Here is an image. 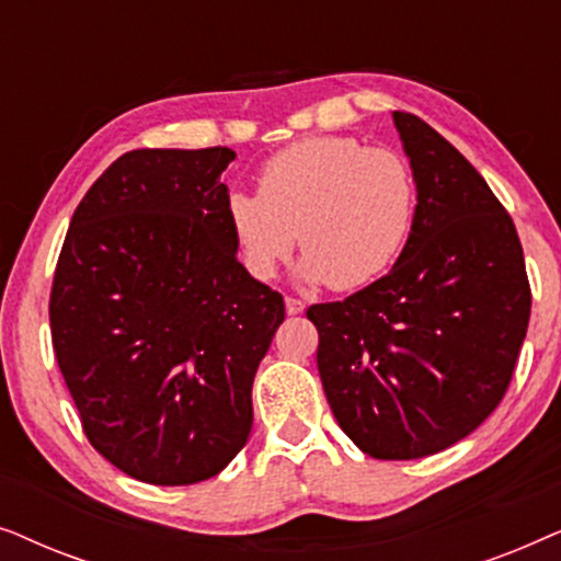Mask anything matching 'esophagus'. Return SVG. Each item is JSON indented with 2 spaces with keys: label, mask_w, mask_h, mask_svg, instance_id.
I'll use <instances>...</instances> for the list:
<instances>
[{
  "label": "esophagus",
  "mask_w": 561,
  "mask_h": 561,
  "mask_svg": "<svg viewBox=\"0 0 561 561\" xmlns=\"http://www.w3.org/2000/svg\"><path fill=\"white\" fill-rule=\"evenodd\" d=\"M306 309V304L301 301V298L296 296H286V311L290 313V317H296V313H301Z\"/></svg>",
  "instance_id": "obj_1"
}]
</instances>
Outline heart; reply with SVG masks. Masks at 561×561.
<instances>
[{
	"instance_id": "1",
	"label": "heart",
	"mask_w": 561,
	"mask_h": 561,
	"mask_svg": "<svg viewBox=\"0 0 561 561\" xmlns=\"http://www.w3.org/2000/svg\"><path fill=\"white\" fill-rule=\"evenodd\" d=\"M260 194L232 191L227 221L252 278L271 280L301 240L306 280L357 290L386 275L411 240L416 175L393 148L357 137L298 140L260 168Z\"/></svg>"
}]
</instances>
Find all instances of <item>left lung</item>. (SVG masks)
<instances>
[{"instance_id": "obj_1", "label": "left lung", "mask_w": 561, "mask_h": 561, "mask_svg": "<svg viewBox=\"0 0 561 561\" xmlns=\"http://www.w3.org/2000/svg\"><path fill=\"white\" fill-rule=\"evenodd\" d=\"M419 186L416 225L393 271L306 311L342 432L375 459L436 455L503 401L531 317L511 214L470 160L393 112Z\"/></svg>"}]
</instances>
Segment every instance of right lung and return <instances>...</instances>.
<instances>
[{"instance_id": "add662e5", "label": "right lung", "mask_w": 561, "mask_h": 561, "mask_svg": "<svg viewBox=\"0 0 561 561\" xmlns=\"http://www.w3.org/2000/svg\"><path fill=\"white\" fill-rule=\"evenodd\" d=\"M229 148L133 150L76 206L50 288L53 350L83 434L150 485L219 474L248 442L283 296L237 260Z\"/></svg>"}]
</instances>
